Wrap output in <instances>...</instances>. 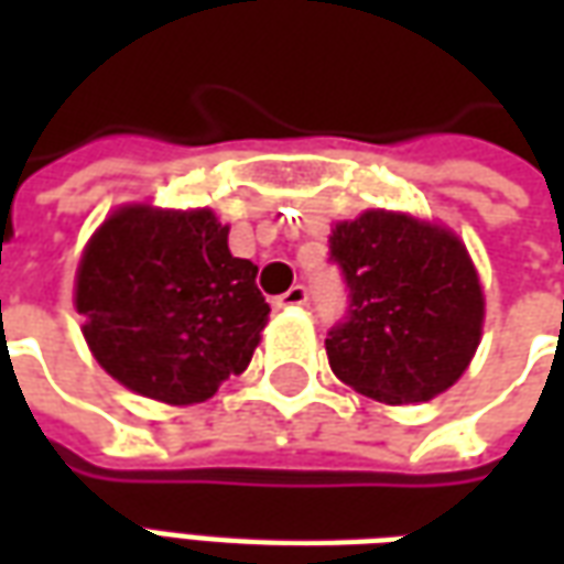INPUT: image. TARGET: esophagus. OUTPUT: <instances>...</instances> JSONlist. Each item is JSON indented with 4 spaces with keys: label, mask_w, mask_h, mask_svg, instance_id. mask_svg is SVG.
Instances as JSON below:
<instances>
[{
    "label": "esophagus",
    "mask_w": 564,
    "mask_h": 564,
    "mask_svg": "<svg viewBox=\"0 0 564 564\" xmlns=\"http://www.w3.org/2000/svg\"><path fill=\"white\" fill-rule=\"evenodd\" d=\"M302 305H307V290L302 286V283H295V286H290L286 293L274 299V307H302Z\"/></svg>",
    "instance_id": "1"
}]
</instances>
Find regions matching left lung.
<instances>
[{"instance_id":"8db88e82","label":"left lung","mask_w":564,"mask_h":564,"mask_svg":"<svg viewBox=\"0 0 564 564\" xmlns=\"http://www.w3.org/2000/svg\"><path fill=\"white\" fill-rule=\"evenodd\" d=\"M329 250L350 302L326 338L335 378L387 404L449 390L484 329V290L459 238L408 214L366 210L332 229Z\"/></svg>"}]
</instances>
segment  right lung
Returning a JSON list of instances; mask_svg holds the SVG:
<instances>
[{
  "instance_id": "obj_1",
  "label": "right lung",
  "mask_w": 564,
  "mask_h": 564,
  "mask_svg": "<svg viewBox=\"0 0 564 564\" xmlns=\"http://www.w3.org/2000/svg\"><path fill=\"white\" fill-rule=\"evenodd\" d=\"M257 265L229 253L214 210L127 205L96 229L75 307L96 362L165 404L210 399L241 375L269 323Z\"/></svg>"
}]
</instances>
